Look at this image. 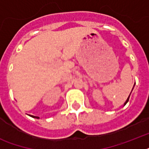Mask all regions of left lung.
<instances>
[{"label":"left lung","mask_w":149,"mask_h":149,"mask_svg":"<svg viewBox=\"0 0 149 149\" xmlns=\"http://www.w3.org/2000/svg\"><path fill=\"white\" fill-rule=\"evenodd\" d=\"M133 88H134V87H133ZM132 90H133V89H132ZM131 93H132V92H131ZM130 95H131V93H130ZM130 95H129V97H127V100H126V101H125V104H124V106H125V105H126V104H127V102H128V100H129V97H130Z\"/></svg>","instance_id":"left-lung-1"}]
</instances>
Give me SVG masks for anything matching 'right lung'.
Returning a JSON list of instances; mask_svg holds the SVG:
<instances>
[{"mask_svg": "<svg viewBox=\"0 0 149 149\" xmlns=\"http://www.w3.org/2000/svg\"><path fill=\"white\" fill-rule=\"evenodd\" d=\"M30 117L31 118H37V119H39V117H36V116H33V115H29Z\"/></svg>", "mask_w": 149, "mask_h": 149, "instance_id": "add662e5", "label": "right lung"}]
</instances>
